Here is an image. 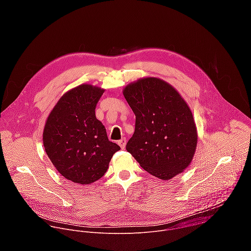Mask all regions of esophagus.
<instances>
[{"mask_svg": "<svg viewBox=\"0 0 251 251\" xmlns=\"http://www.w3.org/2000/svg\"><path fill=\"white\" fill-rule=\"evenodd\" d=\"M118 144L120 145V147H121L122 149H125V148H126V139L124 137V138H122L121 140L118 141Z\"/></svg>", "mask_w": 251, "mask_h": 251, "instance_id": "1", "label": "esophagus"}]
</instances>
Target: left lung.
<instances>
[{"label": "left lung", "mask_w": 251, "mask_h": 251, "mask_svg": "<svg viewBox=\"0 0 251 251\" xmlns=\"http://www.w3.org/2000/svg\"><path fill=\"white\" fill-rule=\"evenodd\" d=\"M124 96L135 114V130L126 151L151 175L172 179L192 160L197 131L192 113L165 81L148 77L126 87Z\"/></svg>", "instance_id": "obj_1"}]
</instances>
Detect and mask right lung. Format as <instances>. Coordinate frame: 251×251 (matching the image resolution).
Segmentation results:
<instances>
[{
    "instance_id": "right-lung-1",
    "label": "right lung",
    "mask_w": 251,
    "mask_h": 251,
    "mask_svg": "<svg viewBox=\"0 0 251 251\" xmlns=\"http://www.w3.org/2000/svg\"><path fill=\"white\" fill-rule=\"evenodd\" d=\"M104 91L80 85L65 94L50 113L43 130V145L53 165L67 179L89 184L107 171L113 154L121 150L107 137L96 118Z\"/></svg>"
}]
</instances>
